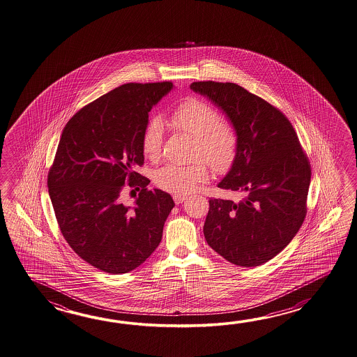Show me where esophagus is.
Returning a JSON list of instances; mask_svg holds the SVG:
<instances>
[{"mask_svg":"<svg viewBox=\"0 0 357 357\" xmlns=\"http://www.w3.org/2000/svg\"><path fill=\"white\" fill-rule=\"evenodd\" d=\"M186 199H188V197H183V195H175V197H174V200H175V203L177 205L183 203Z\"/></svg>","mask_w":357,"mask_h":357,"instance_id":"34e87169","label":"esophagus"}]
</instances>
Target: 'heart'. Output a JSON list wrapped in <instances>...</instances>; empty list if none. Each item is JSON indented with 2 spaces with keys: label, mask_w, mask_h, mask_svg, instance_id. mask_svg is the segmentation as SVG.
<instances>
[{
  "label": "heart",
  "mask_w": 357,
  "mask_h": 357,
  "mask_svg": "<svg viewBox=\"0 0 357 357\" xmlns=\"http://www.w3.org/2000/svg\"><path fill=\"white\" fill-rule=\"evenodd\" d=\"M172 122L197 139L195 158L204 160L215 172H226L232 167L238 151V137L231 123L220 121L215 108L200 99H186L174 111ZM163 132V122L157 117L145 126L142 151L146 158L154 160L160 157ZM208 177L209 171L203 162L190 166L169 163L157 169L154 183L171 194L188 195Z\"/></svg>",
  "instance_id": "b5f03b06"
}]
</instances>
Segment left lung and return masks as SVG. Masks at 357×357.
<instances>
[{
    "instance_id": "left-lung-1",
    "label": "left lung",
    "mask_w": 357,
    "mask_h": 357,
    "mask_svg": "<svg viewBox=\"0 0 357 357\" xmlns=\"http://www.w3.org/2000/svg\"><path fill=\"white\" fill-rule=\"evenodd\" d=\"M190 88L222 109L238 137L237 157L218 188L243 197L209 200L205 240L235 266H261L303 225L309 160L289 119L264 99L234 83L195 82Z\"/></svg>"
}]
</instances>
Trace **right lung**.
Masks as SVG:
<instances>
[{
    "label": "right lung",
    "instance_id": "add662e5",
    "mask_svg": "<svg viewBox=\"0 0 357 357\" xmlns=\"http://www.w3.org/2000/svg\"><path fill=\"white\" fill-rule=\"evenodd\" d=\"M172 88L169 82L123 84L77 111L61 134L47 180L56 220L70 248L106 273L143 264L175 206L137 172L148 114ZM128 181L142 189L132 207L119 200Z\"/></svg>",
    "mask_w": 357,
    "mask_h": 357
}]
</instances>
